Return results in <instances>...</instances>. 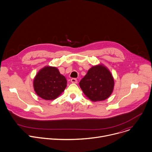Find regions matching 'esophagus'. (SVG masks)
<instances>
[{"mask_svg":"<svg viewBox=\"0 0 152 152\" xmlns=\"http://www.w3.org/2000/svg\"><path fill=\"white\" fill-rule=\"evenodd\" d=\"M71 81L72 83H77V82H78L76 78H71Z\"/></svg>","mask_w":152,"mask_h":152,"instance_id":"esophagus-1","label":"esophagus"}]
</instances>
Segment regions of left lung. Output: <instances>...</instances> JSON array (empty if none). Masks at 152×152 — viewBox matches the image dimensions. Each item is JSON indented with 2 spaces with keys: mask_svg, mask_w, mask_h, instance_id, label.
Here are the masks:
<instances>
[{
  "mask_svg": "<svg viewBox=\"0 0 152 152\" xmlns=\"http://www.w3.org/2000/svg\"><path fill=\"white\" fill-rule=\"evenodd\" d=\"M79 85L86 96L95 102L110 96L114 87V80L107 67L98 64L91 67Z\"/></svg>",
  "mask_w": 152,
  "mask_h": 152,
  "instance_id": "1",
  "label": "left lung"
}]
</instances>
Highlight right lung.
<instances>
[{
  "instance_id": "add662e5",
  "label": "right lung",
  "mask_w": 152,
  "mask_h": 152,
  "mask_svg": "<svg viewBox=\"0 0 152 152\" xmlns=\"http://www.w3.org/2000/svg\"><path fill=\"white\" fill-rule=\"evenodd\" d=\"M66 78L56 67L46 66L37 74L33 85L37 95L46 100L57 98L65 89Z\"/></svg>"
}]
</instances>
